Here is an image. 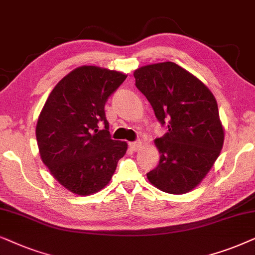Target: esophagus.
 <instances>
[{"label": "esophagus", "mask_w": 255, "mask_h": 255, "mask_svg": "<svg viewBox=\"0 0 255 255\" xmlns=\"http://www.w3.org/2000/svg\"><path fill=\"white\" fill-rule=\"evenodd\" d=\"M141 145H142L141 142H138V141H136V142H129V148H130L133 151L140 150Z\"/></svg>", "instance_id": "1"}]
</instances>
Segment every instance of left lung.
I'll use <instances>...</instances> for the list:
<instances>
[{"label":"left lung","mask_w":255,"mask_h":255,"mask_svg":"<svg viewBox=\"0 0 255 255\" xmlns=\"http://www.w3.org/2000/svg\"><path fill=\"white\" fill-rule=\"evenodd\" d=\"M135 85L147 98L167 133L156 138L158 165L147 177L156 188L182 195L203 181L218 158L224 129L211 91L171 62L151 64L134 72Z\"/></svg>","instance_id":"1"}]
</instances>
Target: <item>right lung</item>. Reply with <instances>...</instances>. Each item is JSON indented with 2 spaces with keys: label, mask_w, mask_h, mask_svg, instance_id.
Instances as JSON below:
<instances>
[{
  "label": "right lung",
  "mask_w": 255,
  "mask_h": 255,
  "mask_svg": "<svg viewBox=\"0 0 255 255\" xmlns=\"http://www.w3.org/2000/svg\"><path fill=\"white\" fill-rule=\"evenodd\" d=\"M127 76L80 66L54 86L36 126L40 158L69 191L88 196L110 183L127 143L112 140L105 104Z\"/></svg>",
  "instance_id": "obj_1"
}]
</instances>
